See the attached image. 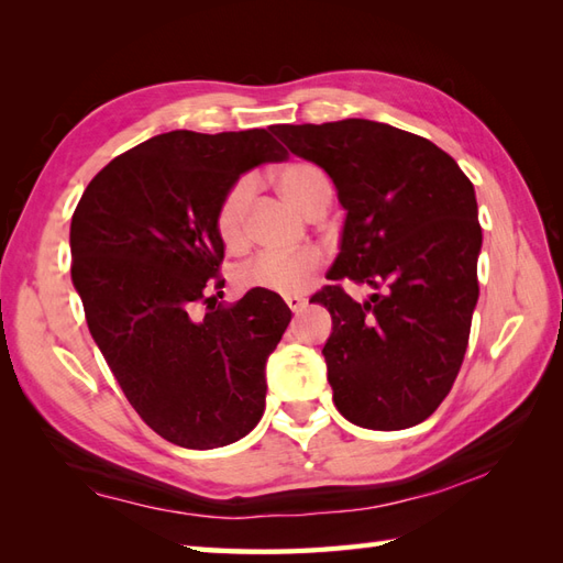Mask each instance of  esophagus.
<instances>
[{"label":"esophagus","instance_id":"1","mask_svg":"<svg viewBox=\"0 0 563 563\" xmlns=\"http://www.w3.org/2000/svg\"><path fill=\"white\" fill-rule=\"evenodd\" d=\"M285 305H288L292 312H300V309L307 305V300L300 295H288V297H285Z\"/></svg>","mask_w":563,"mask_h":563}]
</instances>
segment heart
Instances as JSON below:
<instances>
[{
    "label": "heart",
    "instance_id": "b5f03b06",
    "mask_svg": "<svg viewBox=\"0 0 563 563\" xmlns=\"http://www.w3.org/2000/svg\"><path fill=\"white\" fill-rule=\"evenodd\" d=\"M275 188L305 214H314L321 206H329L331 200L329 176L312 162L285 164L275 174ZM251 200H254V181L249 176H242L224 190L218 212H214V230L230 249L246 244V218ZM321 263H324V258L317 249H297L288 251V254L263 251V254H256L236 268V283L244 290L297 295L312 285Z\"/></svg>",
    "mask_w": 563,
    "mask_h": 563
}]
</instances>
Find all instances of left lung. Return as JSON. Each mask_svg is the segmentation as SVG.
I'll return each mask as SVG.
<instances>
[{
    "instance_id": "obj_1",
    "label": "left lung",
    "mask_w": 563,
    "mask_h": 563,
    "mask_svg": "<svg viewBox=\"0 0 563 563\" xmlns=\"http://www.w3.org/2000/svg\"><path fill=\"white\" fill-rule=\"evenodd\" d=\"M275 135L331 176L349 212L331 285L312 297L333 321L321 351L333 404L369 430L426 421L460 373L479 300L472 181L433 142L387 123L345 118ZM341 279L376 292L355 303Z\"/></svg>"
}]
</instances>
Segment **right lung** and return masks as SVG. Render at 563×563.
Listing matches in <instances>:
<instances>
[{"instance_id": "right-lung-1", "label": "right lung", "mask_w": 563, "mask_h": 563, "mask_svg": "<svg viewBox=\"0 0 563 563\" xmlns=\"http://www.w3.org/2000/svg\"><path fill=\"white\" fill-rule=\"evenodd\" d=\"M288 152L268 130H172L91 178L71 214V283L130 406L188 450L230 445L266 409V361L290 324L275 292L222 305L224 190Z\"/></svg>"}]
</instances>
